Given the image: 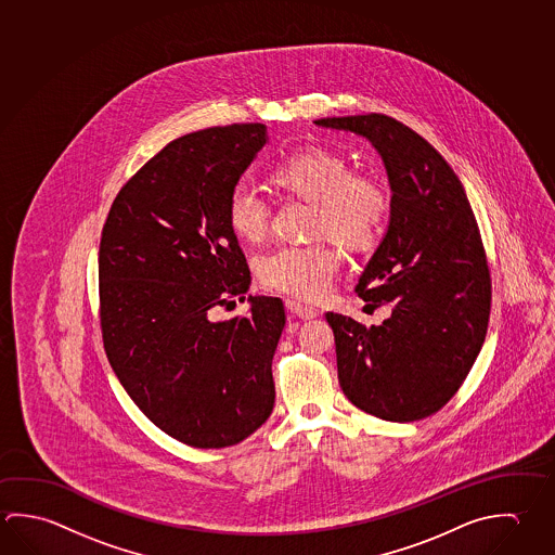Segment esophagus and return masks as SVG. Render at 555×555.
<instances>
[{
	"instance_id": "34e87169",
	"label": "esophagus",
	"mask_w": 555,
	"mask_h": 555,
	"mask_svg": "<svg viewBox=\"0 0 555 555\" xmlns=\"http://www.w3.org/2000/svg\"><path fill=\"white\" fill-rule=\"evenodd\" d=\"M284 306H286V310L291 311L292 315H298L300 320H313V318L320 315L318 308H311V306H306L300 301L286 300Z\"/></svg>"
}]
</instances>
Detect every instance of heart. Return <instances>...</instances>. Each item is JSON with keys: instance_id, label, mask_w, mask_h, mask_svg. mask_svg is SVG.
I'll return each instance as SVG.
<instances>
[{"instance_id": "obj_1", "label": "heart", "mask_w": 555, "mask_h": 555, "mask_svg": "<svg viewBox=\"0 0 555 555\" xmlns=\"http://www.w3.org/2000/svg\"><path fill=\"white\" fill-rule=\"evenodd\" d=\"M274 183L313 203L310 234H330L350 249H362L384 234L391 195L379 177L352 171L349 159L327 147H306L274 167ZM271 208L254 186L237 183L225 198V222L235 237L257 244L269 230ZM339 254L325 240L281 244L255 259L267 291L300 300H320L339 271Z\"/></svg>"}]
</instances>
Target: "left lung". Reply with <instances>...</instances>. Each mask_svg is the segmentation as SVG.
I'll use <instances>...</instances> for the list:
<instances>
[{"label": "left lung", "instance_id": "8db88e82", "mask_svg": "<svg viewBox=\"0 0 555 555\" xmlns=\"http://www.w3.org/2000/svg\"><path fill=\"white\" fill-rule=\"evenodd\" d=\"M369 138L388 169L391 220L357 294L389 306L382 325L327 311L343 393L374 417L411 423L456 396L486 340L491 271L476 216L447 159L382 113L318 118Z\"/></svg>", "mask_w": 555, "mask_h": 555}]
</instances>
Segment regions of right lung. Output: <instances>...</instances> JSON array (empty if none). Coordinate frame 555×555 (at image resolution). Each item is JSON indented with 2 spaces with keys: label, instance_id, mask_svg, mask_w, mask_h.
Wrapping results in <instances>:
<instances>
[{
  "label": "right lung",
  "instance_id": "right-lung-1",
  "mask_svg": "<svg viewBox=\"0 0 555 555\" xmlns=\"http://www.w3.org/2000/svg\"><path fill=\"white\" fill-rule=\"evenodd\" d=\"M267 142L261 122L169 142L115 196L99 244V323L122 388L186 447H232L274 405L281 298L244 301L251 273L225 222V198Z\"/></svg>",
  "mask_w": 555,
  "mask_h": 555
}]
</instances>
